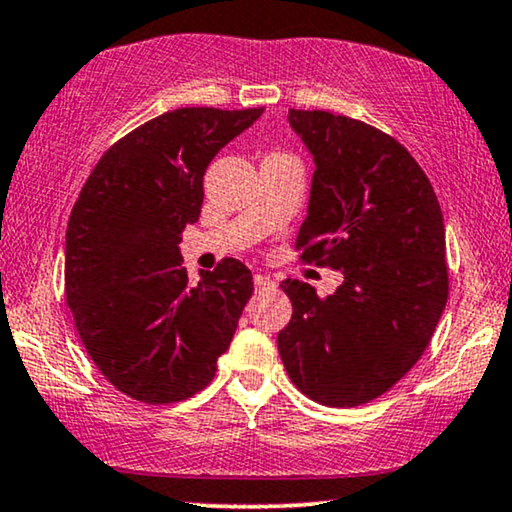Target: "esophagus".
<instances>
[{
    "label": "esophagus",
    "mask_w": 512,
    "mask_h": 512,
    "mask_svg": "<svg viewBox=\"0 0 512 512\" xmlns=\"http://www.w3.org/2000/svg\"><path fill=\"white\" fill-rule=\"evenodd\" d=\"M252 281H255V288H257V290L271 288V285H274V281H271L269 276H262V274H255V278H252Z\"/></svg>",
    "instance_id": "1"
}]
</instances>
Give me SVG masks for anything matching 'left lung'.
Masks as SVG:
<instances>
[{
    "label": "left lung",
    "instance_id": "left-lung-1",
    "mask_svg": "<svg viewBox=\"0 0 512 512\" xmlns=\"http://www.w3.org/2000/svg\"><path fill=\"white\" fill-rule=\"evenodd\" d=\"M316 161L299 260L344 271L335 295L285 278L292 318L278 351L292 384L327 407H358L398 384L431 342L449 295L445 222L431 180L365 121L290 109Z\"/></svg>",
    "mask_w": 512,
    "mask_h": 512
}]
</instances>
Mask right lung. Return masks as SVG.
<instances>
[{"instance_id": "right-lung-1", "label": "right lung", "mask_w": 512, "mask_h": 512, "mask_svg": "<svg viewBox=\"0 0 512 512\" xmlns=\"http://www.w3.org/2000/svg\"><path fill=\"white\" fill-rule=\"evenodd\" d=\"M264 107H180L114 142L81 187L65 236V299L109 384L147 405L180 403L215 377L252 274L224 257L189 285L177 243L201 215L203 175Z\"/></svg>"}]
</instances>
